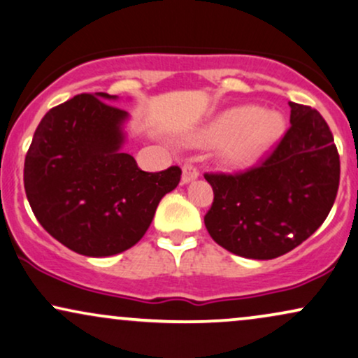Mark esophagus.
Returning a JSON list of instances; mask_svg holds the SVG:
<instances>
[{"label":"esophagus","mask_w":358,"mask_h":358,"mask_svg":"<svg viewBox=\"0 0 358 358\" xmlns=\"http://www.w3.org/2000/svg\"><path fill=\"white\" fill-rule=\"evenodd\" d=\"M198 176H200V173H198V170L194 169L193 165H183V173H182V183L187 185L189 182H193V180H196Z\"/></svg>","instance_id":"1"}]
</instances>
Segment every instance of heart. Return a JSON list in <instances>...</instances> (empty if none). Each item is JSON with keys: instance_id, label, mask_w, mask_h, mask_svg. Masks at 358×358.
Returning <instances> with one entry per match:
<instances>
[{"instance_id": "1", "label": "heart", "mask_w": 358, "mask_h": 358, "mask_svg": "<svg viewBox=\"0 0 358 358\" xmlns=\"http://www.w3.org/2000/svg\"><path fill=\"white\" fill-rule=\"evenodd\" d=\"M286 130V120L279 112L262 110L256 106L226 108L189 135L194 147H220L218 162L226 170L251 169L269 150Z\"/></svg>"}]
</instances>
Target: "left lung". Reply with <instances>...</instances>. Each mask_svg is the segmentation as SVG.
I'll use <instances>...</instances> for the list:
<instances>
[{
  "mask_svg": "<svg viewBox=\"0 0 358 358\" xmlns=\"http://www.w3.org/2000/svg\"><path fill=\"white\" fill-rule=\"evenodd\" d=\"M291 127L275 150L239 175L206 173L215 200L210 236L233 255L274 259L324 223L336 201L341 160L327 122L315 108L289 102Z\"/></svg>",
  "mask_w": 358,
  "mask_h": 358,
  "instance_id": "obj_1",
  "label": "left lung"
}]
</instances>
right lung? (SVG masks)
<instances>
[{
  "label": "right lung",
  "mask_w": 358,
  "mask_h": 358,
  "mask_svg": "<svg viewBox=\"0 0 358 358\" xmlns=\"http://www.w3.org/2000/svg\"><path fill=\"white\" fill-rule=\"evenodd\" d=\"M117 99L80 94L51 108L24 160L26 196L41 226L89 257L137 244L182 176L178 166L147 173L122 150L129 114L107 103Z\"/></svg>",
  "instance_id": "obj_1"
}]
</instances>
